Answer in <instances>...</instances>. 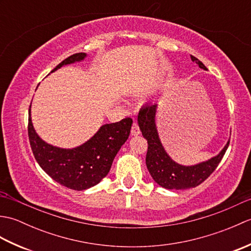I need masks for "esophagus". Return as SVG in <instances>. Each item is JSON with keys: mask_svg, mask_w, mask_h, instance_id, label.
Returning <instances> with one entry per match:
<instances>
[{"mask_svg": "<svg viewBox=\"0 0 251 251\" xmlns=\"http://www.w3.org/2000/svg\"><path fill=\"white\" fill-rule=\"evenodd\" d=\"M130 134H131V136H138L140 134V128H139V126H138L137 123H134V124H132Z\"/></svg>", "mask_w": 251, "mask_h": 251, "instance_id": "1", "label": "esophagus"}]
</instances>
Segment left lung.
Listing matches in <instances>:
<instances>
[{
    "mask_svg": "<svg viewBox=\"0 0 251 251\" xmlns=\"http://www.w3.org/2000/svg\"><path fill=\"white\" fill-rule=\"evenodd\" d=\"M192 61H195L200 68L206 70V67L196 57L191 56ZM157 104L149 103L143 105L138 114V125L142 136L148 140V152L146 164L149 173L157 184L168 190H186L200 185L214 173L218 165L226 154L230 140L218 155L206 162L183 166L173 161L165 151L159 140L155 125V113Z\"/></svg>",
    "mask_w": 251,
    "mask_h": 251,
    "instance_id": "8db88e82",
    "label": "left lung"
}]
</instances>
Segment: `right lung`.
<instances>
[{
	"label": "right lung",
	"instance_id": "right-lung-1",
	"mask_svg": "<svg viewBox=\"0 0 251 251\" xmlns=\"http://www.w3.org/2000/svg\"><path fill=\"white\" fill-rule=\"evenodd\" d=\"M86 56L85 52L71 55L51 72L62 66L82 61ZM131 124L132 120L126 117L120 122L102 125L82 146L62 149L49 145L36 134L31 120L30 104L28 135L32 152L41 168L66 188L83 191L98 184L108 175L117 152L128 139Z\"/></svg>",
	"mask_w": 251,
	"mask_h": 251
}]
</instances>
